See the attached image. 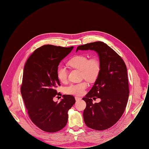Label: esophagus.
Here are the masks:
<instances>
[{
    "instance_id": "obj_1",
    "label": "esophagus",
    "mask_w": 149,
    "mask_h": 149,
    "mask_svg": "<svg viewBox=\"0 0 149 149\" xmlns=\"http://www.w3.org/2000/svg\"><path fill=\"white\" fill-rule=\"evenodd\" d=\"M75 100H76V101H79V100H81V98L79 97H75Z\"/></svg>"
}]
</instances>
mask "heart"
Returning <instances> with one entry per match:
<instances>
[{"instance_id": "1", "label": "heart", "mask_w": 149, "mask_h": 149, "mask_svg": "<svg viewBox=\"0 0 149 149\" xmlns=\"http://www.w3.org/2000/svg\"><path fill=\"white\" fill-rule=\"evenodd\" d=\"M68 65L73 68L76 69L81 73V77L88 81H95L98 76L100 71V63L96 58L88 59V58L83 55H79L72 58ZM57 77L62 83L65 82L68 78V71L62 65L57 69ZM88 87V83L81 81L78 83H72L65 88V92L68 94L80 95H82Z\"/></svg>"}]
</instances>
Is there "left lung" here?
Segmentation results:
<instances>
[{
	"mask_svg": "<svg viewBox=\"0 0 149 149\" xmlns=\"http://www.w3.org/2000/svg\"><path fill=\"white\" fill-rule=\"evenodd\" d=\"M78 50L96 52L100 71L94 84L83 100L86 103L83 112L86 125L102 130L115 124L122 116L129 97V84L126 65L121 57L106 44L97 41L79 46ZM101 99L92 104L91 97Z\"/></svg>",
	"mask_w": 149,
	"mask_h": 149,
	"instance_id": "obj_1",
	"label": "left lung"
}]
</instances>
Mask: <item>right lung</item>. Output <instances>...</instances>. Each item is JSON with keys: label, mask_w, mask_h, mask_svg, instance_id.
<instances>
[{"label": "right lung", "mask_w": 149, "mask_h": 149, "mask_svg": "<svg viewBox=\"0 0 149 149\" xmlns=\"http://www.w3.org/2000/svg\"><path fill=\"white\" fill-rule=\"evenodd\" d=\"M73 49L44 45L31 55L24 66L22 97L32 122L47 132H56L66 126L68 111L76 102L71 95H63L59 102L53 100L59 94L56 90L61 85L56 74L58 66Z\"/></svg>", "instance_id": "obj_1"}]
</instances>
